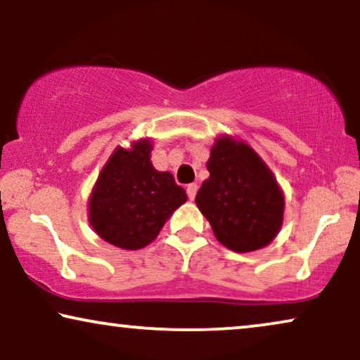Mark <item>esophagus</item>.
I'll return each instance as SVG.
<instances>
[{"instance_id":"obj_1","label":"esophagus","mask_w":360,"mask_h":360,"mask_svg":"<svg viewBox=\"0 0 360 360\" xmlns=\"http://www.w3.org/2000/svg\"><path fill=\"white\" fill-rule=\"evenodd\" d=\"M196 191H198V185H196V184H190L188 186H186V193H188L190 200H195Z\"/></svg>"}]
</instances>
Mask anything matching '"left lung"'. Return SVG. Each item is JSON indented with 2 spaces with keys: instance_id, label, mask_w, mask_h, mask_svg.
I'll use <instances>...</instances> for the list:
<instances>
[{
  "instance_id": "8db88e82",
  "label": "left lung",
  "mask_w": 360,
  "mask_h": 360,
  "mask_svg": "<svg viewBox=\"0 0 360 360\" xmlns=\"http://www.w3.org/2000/svg\"><path fill=\"white\" fill-rule=\"evenodd\" d=\"M195 203L224 248L245 254L269 245L283 224L285 195L274 172L243 139L221 134Z\"/></svg>"
}]
</instances>
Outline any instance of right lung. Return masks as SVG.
Returning <instances> with one entry per match:
<instances>
[{
  "mask_svg": "<svg viewBox=\"0 0 360 360\" xmlns=\"http://www.w3.org/2000/svg\"><path fill=\"white\" fill-rule=\"evenodd\" d=\"M150 137L117 146L88 198V223L108 244L137 250L150 244L167 219L186 201L170 172L152 165Z\"/></svg>",
  "mask_w": 360,
  "mask_h": 360,
  "instance_id": "1",
  "label": "right lung"
}]
</instances>
